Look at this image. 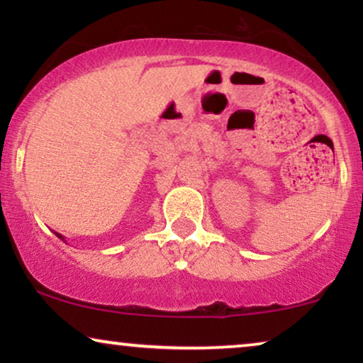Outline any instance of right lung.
I'll use <instances>...</instances> for the list:
<instances>
[{
  "mask_svg": "<svg viewBox=\"0 0 363 363\" xmlns=\"http://www.w3.org/2000/svg\"><path fill=\"white\" fill-rule=\"evenodd\" d=\"M54 235H56V236L59 238V240H62V241H64V236H62V235H59V233H56V231H54Z\"/></svg>",
  "mask_w": 363,
  "mask_h": 363,
  "instance_id": "add662e5",
  "label": "right lung"
}]
</instances>
